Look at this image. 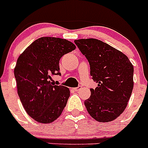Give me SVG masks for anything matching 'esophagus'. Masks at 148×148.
Masks as SVG:
<instances>
[{
    "label": "esophagus",
    "instance_id": "34e87169",
    "mask_svg": "<svg viewBox=\"0 0 148 148\" xmlns=\"http://www.w3.org/2000/svg\"><path fill=\"white\" fill-rule=\"evenodd\" d=\"M82 89V86H78V87H75V88H73V90L75 91V92H78V91H79V90Z\"/></svg>",
    "mask_w": 148,
    "mask_h": 148
}]
</instances>
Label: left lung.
I'll list each match as a JSON object with an SVG mask.
<instances>
[{
  "label": "left lung",
  "instance_id": "1",
  "mask_svg": "<svg viewBox=\"0 0 148 148\" xmlns=\"http://www.w3.org/2000/svg\"><path fill=\"white\" fill-rule=\"evenodd\" d=\"M74 42L88 61L90 75L98 83L84 101L89 114L100 122L116 119L125 110L133 91V64L124 53L100 40Z\"/></svg>",
  "mask_w": 148,
  "mask_h": 148
}]
</instances>
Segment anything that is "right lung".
Masks as SVG:
<instances>
[{"mask_svg":"<svg viewBox=\"0 0 148 148\" xmlns=\"http://www.w3.org/2000/svg\"><path fill=\"white\" fill-rule=\"evenodd\" d=\"M75 49L66 39L42 37L18 57L14 70L18 94L27 114L38 122H53L65 108L70 90L55 85L52 76L61 75L60 59Z\"/></svg>","mask_w":148,"mask_h":148,"instance_id":"add662e5","label":"right lung"}]
</instances>
